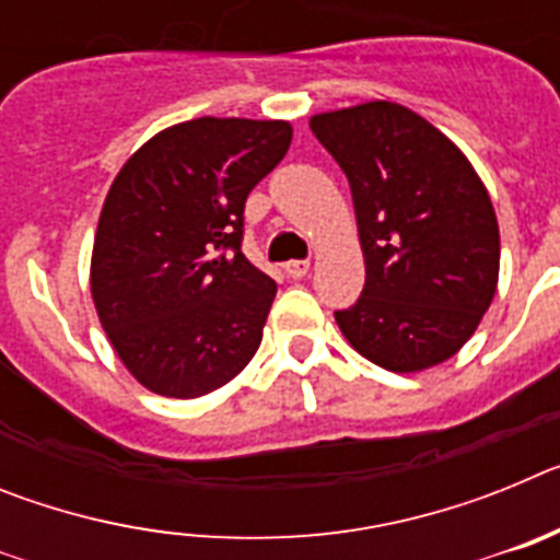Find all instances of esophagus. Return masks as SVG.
Returning <instances> with one entry per match:
<instances>
[{"mask_svg":"<svg viewBox=\"0 0 560 560\" xmlns=\"http://www.w3.org/2000/svg\"><path fill=\"white\" fill-rule=\"evenodd\" d=\"M308 269H311V260H289V264H283V271L289 277H294V280L308 275Z\"/></svg>","mask_w":560,"mask_h":560,"instance_id":"esophagus-1","label":"esophagus"}]
</instances>
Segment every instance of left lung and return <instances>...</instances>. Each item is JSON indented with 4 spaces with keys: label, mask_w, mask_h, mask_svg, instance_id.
Listing matches in <instances>:
<instances>
[{
    "label": "left lung",
    "mask_w": 560,
    "mask_h": 560,
    "mask_svg": "<svg viewBox=\"0 0 560 560\" xmlns=\"http://www.w3.org/2000/svg\"><path fill=\"white\" fill-rule=\"evenodd\" d=\"M350 182L364 289L336 311L345 339L393 373L452 359L497 294L499 224L465 153L387 101L311 117Z\"/></svg>",
    "instance_id": "1"
}]
</instances>
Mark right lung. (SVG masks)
Here are the masks:
<instances>
[{"label":"right lung","mask_w":560,"mask_h":560,"mask_svg":"<svg viewBox=\"0 0 560 560\" xmlns=\"http://www.w3.org/2000/svg\"><path fill=\"white\" fill-rule=\"evenodd\" d=\"M291 145L285 120L199 117L117 173L92 249V300L128 373L156 395L224 387L260 348L277 285L241 252L252 187Z\"/></svg>","instance_id":"obj_1"}]
</instances>
